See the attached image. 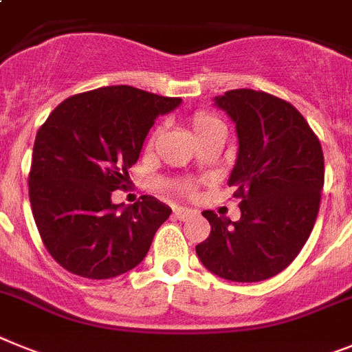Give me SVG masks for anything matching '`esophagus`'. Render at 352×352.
Masks as SVG:
<instances>
[{
	"instance_id": "obj_1",
	"label": "esophagus",
	"mask_w": 352,
	"mask_h": 352,
	"mask_svg": "<svg viewBox=\"0 0 352 352\" xmlns=\"http://www.w3.org/2000/svg\"><path fill=\"white\" fill-rule=\"evenodd\" d=\"M173 214H175V218L180 219V221H186V219H189L191 216H195V210L191 209H186V207H175V210H173Z\"/></svg>"
}]
</instances>
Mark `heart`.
I'll return each instance as SVG.
<instances>
[{
	"instance_id": "obj_1",
	"label": "heart",
	"mask_w": 352,
	"mask_h": 352,
	"mask_svg": "<svg viewBox=\"0 0 352 352\" xmlns=\"http://www.w3.org/2000/svg\"><path fill=\"white\" fill-rule=\"evenodd\" d=\"M191 127H193V133L197 138L198 136H201V134L210 133V131L214 129H225V125H223V122L219 120V118H216L214 115H210V113H206V111L195 113L193 118H191ZM155 136H157V131L152 134L151 142H154ZM179 189L180 191H184V193H189V191H191V184H180Z\"/></svg>"
}]
</instances>
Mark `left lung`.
Instances as JSON below:
<instances>
[{
    "instance_id": "obj_1",
    "label": "left lung",
    "mask_w": 352,
    "mask_h": 352,
    "mask_svg": "<svg viewBox=\"0 0 352 352\" xmlns=\"http://www.w3.org/2000/svg\"><path fill=\"white\" fill-rule=\"evenodd\" d=\"M214 104L234 120L239 152L228 179L241 198L239 221L204 210L210 234L197 255L230 282H262L294 261L316 225L324 155L308 122L265 91H225Z\"/></svg>"
}]
</instances>
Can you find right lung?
<instances>
[{"label": "right lung", "mask_w": 352, "mask_h": 352, "mask_svg": "<svg viewBox=\"0 0 352 352\" xmlns=\"http://www.w3.org/2000/svg\"><path fill=\"white\" fill-rule=\"evenodd\" d=\"M179 97L127 85L102 87L58 104L33 145L30 204L42 243L63 269L108 280L140 264L172 209L151 195L113 204L159 115Z\"/></svg>", "instance_id": "add662e5"}]
</instances>
